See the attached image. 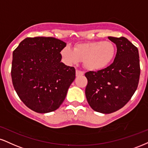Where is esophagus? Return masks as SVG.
Listing matches in <instances>:
<instances>
[{
	"label": "esophagus",
	"instance_id": "obj_1",
	"mask_svg": "<svg viewBox=\"0 0 148 148\" xmlns=\"http://www.w3.org/2000/svg\"><path fill=\"white\" fill-rule=\"evenodd\" d=\"M84 74V72H82L81 70H79V69H76V76H82Z\"/></svg>",
	"mask_w": 148,
	"mask_h": 148
}]
</instances>
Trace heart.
<instances>
[{"label": "heart", "instance_id": "heart-1", "mask_svg": "<svg viewBox=\"0 0 148 148\" xmlns=\"http://www.w3.org/2000/svg\"><path fill=\"white\" fill-rule=\"evenodd\" d=\"M116 52V48L112 42L99 40L76 44L74 50L66 45L60 54L67 64L83 61V66L88 70L99 71L112 63Z\"/></svg>", "mask_w": 148, "mask_h": 148}]
</instances>
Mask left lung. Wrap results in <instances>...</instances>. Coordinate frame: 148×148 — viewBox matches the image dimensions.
Listing matches in <instances>:
<instances>
[{"label": "left lung", "instance_id": "left-lung-1", "mask_svg": "<svg viewBox=\"0 0 148 148\" xmlns=\"http://www.w3.org/2000/svg\"><path fill=\"white\" fill-rule=\"evenodd\" d=\"M108 38L116 45L114 62L101 70L85 74L87 101L94 111L103 114L114 112L130 100L138 87L140 72L136 46L125 37Z\"/></svg>", "mask_w": 148, "mask_h": 148}]
</instances>
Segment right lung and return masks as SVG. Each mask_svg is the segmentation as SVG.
<instances>
[{
    "instance_id": "1",
    "label": "right lung",
    "mask_w": 148,
    "mask_h": 148,
    "mask_svg": "<svg viewBox=\"0 0 148 148\" xmlns=\"http://www.w3.org/2000/svg\"><path fill=\"white\" fill-rule=\"evenodd\" d=\"M66 43L53 37L26 38L13 51L11 75L15 91L38 113L59 108L76 77L74 67L60 62Z\"/></svg>"
}]
</instances>
